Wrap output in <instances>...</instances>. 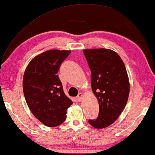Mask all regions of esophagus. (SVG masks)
Returning <instances> with one entry per match:
<instances>
[{
	"label": "esophagus",
	"instance_id": "obj_1",
	"mask_svg": "<svg viewBox=\"0 0 155 155\" xmlns=\"http://www.w3.org/2000/svg\"><path fill=\"white\" fill-rule=\"evenodd\" d=\"M83 95L82 93H79V94H78V96L77 97V100L79 101H81L82 100V98H83Z\"/></svg>",
	"mask_w": 155,
	"mask_h": 155
}]
</instances>
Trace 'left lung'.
I'll return each mask as SVG.
<instances>
[{"mask_svg":"<svg viewBox=\"0 0 155 155\" xmlns=\"http://www.w3.org/2000/svg\"><path fill=\"white\" fill-rule=\"evenodd\" d=\"M83 53L91 70V85L99 105V117L88 120L97 129L112 124L126 107L130 83L121 58L112 50L85 49Z\"/></svg>","mask_w":155,"mask_h":155,"instance_id":"8db88e82","label":"left lung"}]
</instances>
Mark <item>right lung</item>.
Here are the masks:
<instances>
[{
  "instance_id": "right-lung-1",
  "label": "right lung",
  "mask_w": 155,
  "mask_h": 155,
  "mask_svg": "<svg viewBox=\"0 0 155 155\" xmlns=\"http://www.w3.org/2000/svg\"><path fill=\"white\" fill-rule=\"evenodd\" d=\"M70 50H50L35 56L25 71L23 89L30 111L45 126L56 127L66 119L72 101L65 94L57 75Z\"/></svg>"
}]
</instances>
